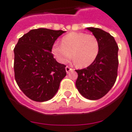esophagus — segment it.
I'll return each mask as SVG.
<instances>
[{
  "label": "esophagus",
  "mask_w": 132,
  "mask_h": 132,
  "mask_svg": "<svg viewBox=\"0 0 132 132\" xmlns=\"http://www.w3.org/2000/svg\"><path fill=\"white\" fill-rule=\"evenodd\" d=\"M72 70H73V69H72V68H70L69 66H67L66 67V72H67V73H68V72H70V71H72Z\"/></svg>",
  "instance_id": "34e87169"
}]
</instances>
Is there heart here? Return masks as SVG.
Returning <instances> with one entry per match:
<instances>
[{
    "mask_svg": "<svg viewBox=\"0 0 132 132\" xmlns=\"http://www.w3.org/2000/svg\"><path fill=\"white\" fill-rule=\"evenodd\" d=\"M98 52L99 42L96 36L81 32L67 34L62 38V44L55 43L52 47V53L60 63H66L72 53L75 62L81 67L92 64Z\"/></svg>",
    "mask_w": 132,
    "mask_h": 132,
    "instance_id": "heart-1",
    "label": "heart"
}]
</instances>
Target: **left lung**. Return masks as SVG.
<instances>
[{
	"label": "left lung",
	"instance_id": "1",
	"mask_svg": "<svg viewBox=\"0 0 132 132\" xmlns=\"http://www.w3.org/2000/svg\"><path fill=\"white\" fill-rule=\"evenodd\" d=\"M87 29L99 42L98 56L87 68L76 70L78 77L75 85L80 94L90 100L102 98L110 90L117 80L119 47L114 37L98 28Z\"/></svg>",
	"mask_w": 132,
	"mask_h": 132
}]
</instances>
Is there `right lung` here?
<instances>
[{"label": "right lung", "instance_id": "add662e5", "mask_svg": "<svg viewBox=\"0 0 132 132\" xmlns=\"http://www.w3.org/2000/svg\"><path fill=\"white\" fill-rule=\"evenodd\" d=\"M62 30L32 29L18 40L13 49L14 74L18 86L31 100L44 102L51 99L66 75L64 64L51 53Z\"/></svg>", "mask_w": 132, "mask_h": 132}]
</instances>
